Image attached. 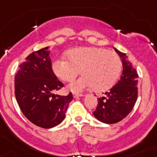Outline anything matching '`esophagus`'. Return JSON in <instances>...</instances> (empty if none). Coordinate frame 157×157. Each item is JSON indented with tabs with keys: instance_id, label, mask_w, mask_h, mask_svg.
I'll use <instances>...</instances> for the list:
<instances>
[{
	"instance_id": "obj_1",
	"label": "esophagus",
	"mask_w": 157,
	"mask_h": 157,
	"mask_svg": "<svg viewBox=\"0 0 157 157\" xmlns=\"http://www.w3.org/2000/svg\"><path fill=\"white\" fill-rule=\"evenodd\" d=\"M81 96H83V94H77V93H74L73 94V97L75 99H78V97H81Z\"/></svg>"
}]
</instances>
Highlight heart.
Segmentation results:
<instances>
[{
    "label": "heart",
    "mask_w": 157,
    "mask_h": 157,
    "mask_svg": "<svg viewBox=\"0 0 157 157\" xmlns=\"http://www.w3.org/2000/svg\"><path fill=\"white\" fill-rule=\"evenodd\" d=\"M68 59L58 58L53 63L55 75L65 82L83 75L68 86L73 92H81L86 88L105 90L116 83L122 69V61L115 51L104 48L80 47L67 53Z\"/></svg>",
    "instance_id": "obj_1"
}]
</instances>
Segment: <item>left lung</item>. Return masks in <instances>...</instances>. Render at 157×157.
Instances as JSON below:
<instances>
[{
	"mask_svg": "<svg viewBox=\"0 0 157 157\" xmlns=\"http://www.w3.org/2000/svg\"><path fill=\"white\" fill-rule=\"evenodd\" d=\"M122 59L123 72L120 79L103 97L98 98V105L93 115L104 124L120 122L133 109L138 94V74L126 54L115 49Z\"/></svg>",
	"mask_w": 157,
	"mask_h": 157,
	"instance_id": "1",
	"label": "left lung"
}]
</instances>
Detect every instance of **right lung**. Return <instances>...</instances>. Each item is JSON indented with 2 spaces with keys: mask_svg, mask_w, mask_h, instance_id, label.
I'll return each instance as SVG.
<instances>
[{
  "mask_svg": "<svg viewBox=\"0 0 157 157\" xmlns=\"http://www.w3.org/2000/svg\"><path fill=\"white\" fill-rule=\"evenodd\" d=\"M49 47L31 53L15 75V96L21 111L33 124L51 128L63 122L71 92L67 96L54 92L63 86L52 70Z\"/></svg>",
  "mask_w": 157,
  "mask_h": 157,
  "instance_id": "obj_1",
  "label": "right lung"
}]
</instances>
